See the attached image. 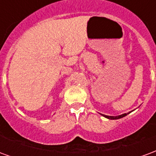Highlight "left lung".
I'll list each match as a JSON object with an SVG mask.
<instances>
[{"label":"left lung","instance_id":"left-lung-1","mask_svg":"<svg viewBox=\"0 0 156 156\" xmlns=\"http://www.w3.org/2000/svg\"><path fill=\"white\" fill-rule=\"evenodd\" d=\"M131 113V112H129ZM129 113H128V114H123V115H118V116H108V115H102V116H104V117L107 118L108 119H121V118L124 117V116H126L127 115H129Z\"/></svg>","mask_w":156,"mask_h":156}]
</instances>
